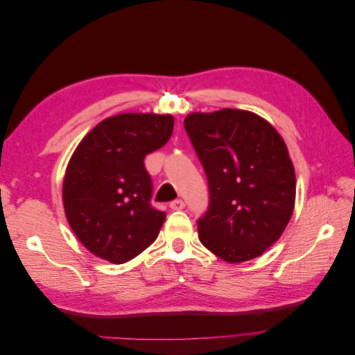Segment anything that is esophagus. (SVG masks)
<instances>
[{
  "instance_id": "34e87169",
  "label": "esophagus",
  "mask_w": 355,
  "mask_h": 355,
  "mask_svg": "<svg viewBox=\"0 0 355 355\" xmlns=\"http://www.w3.org/2000/svg\"><path fill=\"white\" fill-rule=\"evenodd\" d=\"M184 207H185V201L180 200V198L173 200V201L170 202V209H171V210H182Z\"/></svg>"
}]
</instances>
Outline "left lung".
Wrapping results in <instances>:
<instances>
[{
	"instance_id": "left-lung-1",
	"label": "left lung",
	"mask_w": 355,
	"mask_h": 355,
	"mask_svg": "<svg viewBox=\"0 0 355 355\" xmlns=\"http://www.w3.org/2000/svg\"><path fill=\"white\" fill-rule=\"evenodd\" d=\"M184 125L209 184L200 241L231 263L261 256L295 207V168L282 136L259 115L231 108L192 112Z\"/></svg>"
}]
</instances>
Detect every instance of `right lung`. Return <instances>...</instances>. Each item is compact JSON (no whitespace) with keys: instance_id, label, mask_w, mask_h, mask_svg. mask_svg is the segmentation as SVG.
<instances>
[{"instance_id":"add662e5","label":"right lung","mask_w":355,"mask_h":355,"mask_svg":"<svg viewBox=\"0 0 355 355\" xmlns=\"http://www.w3.org/2000/svg\"><path fill=\"white\" fill-rule=\"evenodd\" d=\"M173 116L120 114L106 118L72 154L63 179V207L85 249L125 263L151 245L166 213L151 206L146 154L164 146Z\"/></svg>"}]
</instances>
